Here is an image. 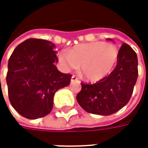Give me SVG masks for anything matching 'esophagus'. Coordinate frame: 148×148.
<instances>
[{
	"label": "esophagus",
	"mask_w": 148,
	"mask_h": 148,
	"mask_svg": "<svg viewBox=\"0 0 148 148\" xmlns=\"http://www.w3.org/2000/svg\"><path fill=\"white\" fill-rule=\"evenodd\" d=\"M75 81H77V77L75 75H73L71 77V82H75Z\"/></svg>",
	"instance_id": "esophagus-1"
}]
</instances>
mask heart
<instances>
[{"instance_id":"heart-1","label":"heart","mask_w":148,"mask_h":148,"mask_svg":"<svg viewBox=\"0 0 148 148\" xmlns=\"http://www.w3.org/2000/svg\"><path fill=\"white\" fill-rule=\"evenodd\" d=\"M117 47L111 43L93 42L74 46L68 53L61 52L58 60L66 70H76L81 65L85 79L98 82L108 76L116 65Z\"/></svg>"}]
</instances>
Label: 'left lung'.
<instances>
[{
	"label": "left lung",
	"mask_w": 148,
	"mask_h": 148,
	"mask_svg": "<svg viewBox=\"0 0 148 148\" xmlns=\"http://www.w3.org/2000/svg\"><path fill=\"white\" fill-rule=\"evenodd\" d=\"M137 77L136 53L128 44L123 43L112 72L96 83H82V90L76 97L77 102L90 113L102 116L113 114L129 101Z\"/></svg>",
	"instance_id": "obj_1"
}]
</instances>
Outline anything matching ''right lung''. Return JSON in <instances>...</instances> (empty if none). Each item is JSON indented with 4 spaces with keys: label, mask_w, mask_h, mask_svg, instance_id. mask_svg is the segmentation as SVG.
Segmentation results:
<instances>
[{
    "label": "right lung",
    "mask_w": 148,
    "mask_h": 148,
    "mask_svg": "<svg viewBox=\"0 0 148 148\" xmlns=\"http://www.w3.org/2000/svg\"><path fill=\"white\" fill-rule=\"evenodd\" d=\"M55 45L51 41L28 39L15 48L9 58L6 82L8 98L19 114L37 119L49 114L54 95L71 83L72 75L55 66Z\"/></svg>",
    "instance_id": "right-lung-1"
}]
</instances>
